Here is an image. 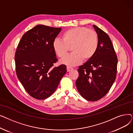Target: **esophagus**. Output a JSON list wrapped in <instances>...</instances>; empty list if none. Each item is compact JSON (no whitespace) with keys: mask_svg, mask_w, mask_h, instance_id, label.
<instances>
[{"mask_svg":"<svg viewBox=\"0 0 133 133\" xmlns=\"http://www.w3.org/2000/svg\"><path fill=\"white\" fill-rule=\"evenodd\" d=\"M73 68L69 67V66H67V72H70L71 71L73 70Z\"/></svg>","mask_w":133,"mask_h":133,"instance_id":"esophagus-1","label":"esophagus"}]
</instances>
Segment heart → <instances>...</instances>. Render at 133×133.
I'll return each instance as SVG.
<instances>
[{"instance_id": "b5f03b06", "label": "heart", "mask_w": 133, "mask_h": 133, "mask_svg": "<svg viewBox=\"0 0 133 133\" xmlns=\"http://www.w3.org/2000/svg\"><path fill=\"white\" fill-rule=\"evenodd\" d=\"M53 50L58 57L64 58L71 47L72 52L63 59L61 62L68 66L80 64L91 59L99 47V38L96 32L86 27H76L66 31L62 39L56 38L52 44Z\"/></svg>"}]
</instances>
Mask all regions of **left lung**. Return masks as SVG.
<instances>
[{
    "label": "left lung",
    "mask_w": 133,
    "mask_h": 133,
    "mask_svg": "<svg viewBox=\"0 0 133 133\" xmlns=\"http://www.w3.org/2000/svg\"><path fill=\"white\" fill-rule=\"evenodd\" d=\"M99 38L98 49L94 57L79 67L76 88L88 101L101 99L109 92L116 79L117 58L108 34L95 25Z\"/></svg>",
    "instance_id": "obj_1"
}]
</instances>
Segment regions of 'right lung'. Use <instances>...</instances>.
<instances>
[{
	"label": "right lung",
	"mask_w": 133,
	"mask_h": 133,
	"mask_svg": "<svg viewBox=\"0 0 133 133\" xmlns=\"http://www.w3.org/2000/svg\"><path fill=\"white\" fill-rule=\"evenodd\" d=\"M61 30L60 27L37 25L23 35L17 46V77L34 99L44 100L52 95L67 72L65 65L54 66L58 60L52 44Z\"/></svg>",
	"instance_id": "add662e5"
}]
</instances>
